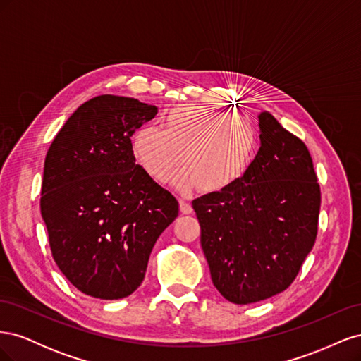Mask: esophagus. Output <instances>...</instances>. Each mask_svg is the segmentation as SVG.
<instances>
[{
  "mask_svg": "<svg viewBox=\"0 0 361 361\" xmlns=\"http://www.w3.org/2000/svg\"><path fill=\"white\" fill-rule=\"evenodd\" d=\"M179 207H180V212L182 214H191L192 212V206L191 203H188L187 200H179Z\"/></svg>",
  "mask_w": 361,
  "mask_h": 361,
  "instance_id": "1",
  "label": "esophagus"
}]
</instances>
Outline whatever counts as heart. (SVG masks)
<instances>
[{
  "label": "heart",
  "mask_w": 361,
  "mask_h": 361,
  "mask_svg": "<svg viewBox=\"0 0 361 361\" xmlns=\"http://www.w3.org/2000/svg\"><path fill=\"white\" fill-rule=\"evenodd\" d=\"M257 147V129L247 116L204 105H179L164 117V129L141 126L133 135V152L140 167L155 182L173 179L183 192H220L248 170Z\"/></svg>",
  "instance_id": "obj_1"
}]
</instances>
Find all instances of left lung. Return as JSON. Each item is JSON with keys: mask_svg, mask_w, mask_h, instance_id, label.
I'll return each instance as SVG.
<instances>
[{"mask_svg": "<svg viewBox=\"0 0 361 361\" xmlns=\"http://www.w3.org/2000/svg\"><path fill=\"white\" fill-rule=\"evenodd\" d=\"M260 147L232 187L192 200L214 286L235 304L288 289L318 235L321 188L310 152L268 111Z\"/></svg>", "mask_w": 361, "mask_h": 361, "instance_id": "obj_1", "label": "left lung"}]
</instances>
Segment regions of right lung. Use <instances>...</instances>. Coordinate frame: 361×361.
<instances>
[{
    "instance_id": "obj_1",
    "label": "right lung",
    "mask_w": 361,
    "mask_h": 361,
    "mask_svg": "<svg viewBox=\"0 0 361 361\" xmlns=\"http://www.w3.org/2000/svg\"><path fill=\"white\" fill-rule=\"evenodd\" d=\"M158 113L134 97L84 102L51 143L40 212L54 260L72 285L101 300L133 293L179 203L135 164L130 137Z\"/></svg>"
}]
</instances>
